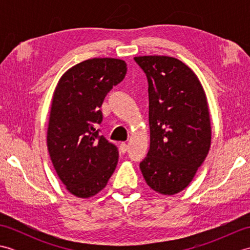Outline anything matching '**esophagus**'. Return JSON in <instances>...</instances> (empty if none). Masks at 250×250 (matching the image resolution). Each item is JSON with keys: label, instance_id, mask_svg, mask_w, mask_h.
Listing matches in <instances>:
<instances>
[{"label": "esophagus", "instance_id": "esophagus-1", "mask_svg": "<svg viewBox=\"0 0 250 250\" xmlns=\"http://www.w3.org/2000/svg\"><path fill=\"white\" fill-rule=\"evenodd\" d=\"M126 149H128V145L125 144V143H121L120 146H119V150L121 153H125Z\"/></svg>", "mask_w": 250, "mask_h": 250}]
</instances>
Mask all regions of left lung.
Returning <instances> with one entry per match:
<instances>
[{
  "label": "left lung",
  "instance_id": "left-lung-1",
  "mask_svg": "<svg viewBox=\"0 0 250 250\" xmlns=\"http://www.w3.org/2000/svg\"><path fill=\"white\" fill-rule=\"evenodd\" d=\"M146 74L150 147L140 163L147 185L172 195L193 179L211 140L204 89L190 67L167 56L135 57Z\"/></svg>",
  "mask_w": 250,
  "mask_h": 250
}]
</instances>
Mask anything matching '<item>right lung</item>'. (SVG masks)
<instances>
[{
    "instance_id": "right-lung-1",
    "label": "right lung",
    "mask_w": 250,
    "mask_h": 250,
    "mask_svg": "<svg viewBox=\"0 0 250 250\" xmlns=\"http://www.w3.org/2000/svg\"><path fill=\"white\" fill-rule=\"evenodd\" d=\"M125 74L124 60L93 58L66 71L56 87L47 147L58 176L78 198L99 193L118 163V148L99 134L98 125L106 94Z\"/></svg>"
}]
</instances>
